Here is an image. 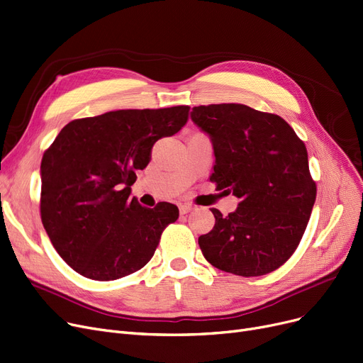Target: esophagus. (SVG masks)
<instances>
[{
  "label": "esophagus",
  "mask_w": 363,
  "mask_h": 363,
  "mask_svg": "<svg viewBox=\"0 0 363 363\" xmlns=\"http://www.w3.org/2000/svg\"><path fill=\"white\" fill-rule=\"evenodd\" d=\"M193 209H194L193 204H188V203L179 204V212H181L182 215H185V213H188V212H191Z\"/></svg>",
  "instance_id": "esophagus-1"
}]
</instances>
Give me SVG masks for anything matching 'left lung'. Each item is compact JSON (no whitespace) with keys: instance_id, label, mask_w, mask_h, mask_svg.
<instances>
[{"instance_id":"left-lung-1","label":"left lung","mask_w":363,"mask_h":363,"mask_svg":"<svg viewBox=\"0 0 363 363\" xmlns=\"http://www.w3.org/2000/svg\"><path fill=\"white\" fill-rule=\"evenodd\" d=\"M191 120L213 144L211 182L240 199L199 245L216 269L243 277L277 270L296 250L307 228L316 182L307 148L281 117L242 104L194 106Z\"/></svg>"}]
</instances>
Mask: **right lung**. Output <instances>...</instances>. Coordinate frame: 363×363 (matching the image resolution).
<instances>
[{"mask_svg": "<svg viewBox=\"0 0 363 363\" xmlns=\"http://www.w3.org/2000/svg\"><path fill=\"white\" fill-rule=\"evenodd\" d=\"M190 106L120 109L77 118L59 132L41 160L40 213L60 258L93 280L129 276L152 258L175 204L140 206L130 197L136 170L157 140L178 133Z\"/></svg>", "mask_w": 363, "mask_h": 363, "instance_id": "1", "label": "right lung"}]
</instances>
